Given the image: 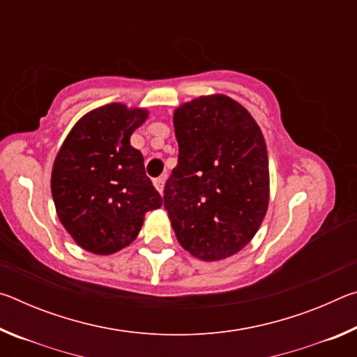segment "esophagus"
<instances>
[{"label": "esophagus", "mask_w": 357, "mask_h": 357, "mask_svg": "<svg viewBox=\"0 0 357 357\" xmlns=\"http://www.w3.org/2000/svg\"><path fill=\"white\" fill-rule=\"evenodd\" d=\"M154 185H155V189L159 190V193H164V185H165V176H160V178H157V179H154Z\"/></svg>", "instance_id": "1"}]
</instances>
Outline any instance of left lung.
<instances>
[{
    "label": "left lung",
    "mask_w": 357,
    "mask_h": 357,
    "mask_svg": "<svg viewBox=\"0 0 357 357\" xmlns=\"http://www.w3.org/2000/svg\"><path fill=\"white\" fill-rule=\"evenodd\" d=\"M179 155L164 206L179 244L219 261L255 236L269 204V162L252 114L223 94L200 96L173 114Z\"/></svg>",
    "instance_id": "obj_1"
}]
</instances>
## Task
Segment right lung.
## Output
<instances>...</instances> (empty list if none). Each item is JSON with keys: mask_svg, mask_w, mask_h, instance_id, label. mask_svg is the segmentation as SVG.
Wrapping results in <instances>:
<instances>
[{"mask_svg": "<svg viewBox=\"0 0 357 357\" xmlns=\"http://www.w3.org/2000/svg\"><path fill=\"white\" fill-rule=\"evenodd\" d=\"M149 112L107 104L78 119L59 148L52 195L63 227L82 249L110 255L140 233L144 214L162 206L130 135Z\"/></svg>", "mask_w": 357, "mask_h": 357, "instance_id": "add662e5", "label": "right lung"}]
</instances>
